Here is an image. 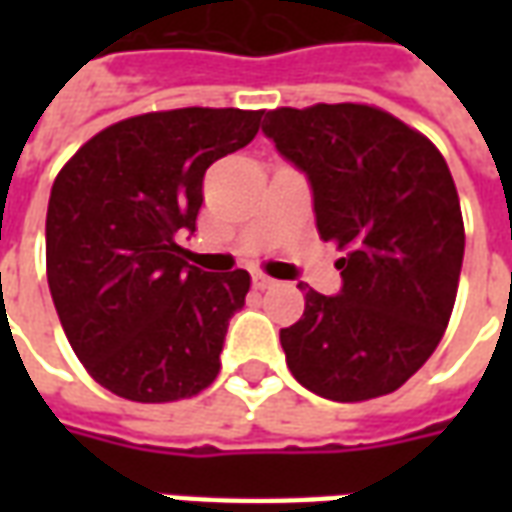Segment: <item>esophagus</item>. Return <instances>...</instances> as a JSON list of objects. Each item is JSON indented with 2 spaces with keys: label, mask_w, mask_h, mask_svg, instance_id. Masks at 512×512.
Wrapping results in <instances>:
<instances>
[{
  "label": "esophagus",
  "mask_w": 512,
  "mask_h": 512,
  "mask_svg": "<svg viewBox=\"0 0 512 512\" xmlns=\"http://www.w3.org/2000/svg\"><path fill=\"white\" fill-rule=\"evenodd\" d=\"M252 285H255L257 290H266V288H274L277 282H274L271 277H266V274H260V271H257V274H252Z\"/></svg>",
  "instance_id": "34e87169"
}]
</instances>
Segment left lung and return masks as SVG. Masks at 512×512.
<instances>
[{"label": "left lung", "mask_w": 512, "mask_h": 512, "mask_svg": "<svg viewBox=\"0 0 512 512\" xmlns=\"http://www.w3.org/2000/svg\"><path fill=\"white\" fill-rule=\"evenodd\" d=\"M263 134L310 180L315 222L334 241L343 288H304V315L279 332L293 378L356 403L395 392L447 329L463 263L450 167L428 136L367 104L266 112Z\"/></svg>", "instance_id": "8db88e82"}]
</instances>
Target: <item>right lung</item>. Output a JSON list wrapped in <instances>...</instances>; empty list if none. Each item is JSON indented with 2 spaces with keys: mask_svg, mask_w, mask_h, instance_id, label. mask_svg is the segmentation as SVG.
I'll return each instance as SVG.
<instances>
[{
  "mask_svg": "<svg viewBox=\"0 0 512 512\" xmlns=\"http://www.w3.org/2000/svg\"><path fill=\"white\" fill-rule=\"evenodd\" d=\"M263 112L172 109L95 134L60 169L46 213V274L68 343L87 373L136 403H172L219 373L244 268L189 266L202 178L255 139Z\"/></svg>",
  "mask_w": 512,
  "mask_h": 512,
  "instance_id": "obj_1",
  "label": "right lung"
}]
</instances>
